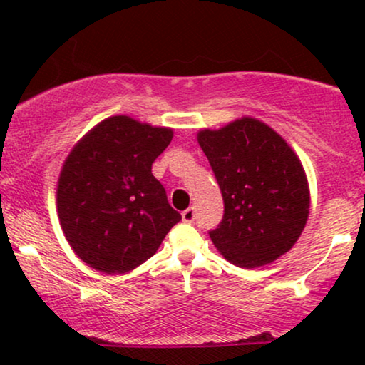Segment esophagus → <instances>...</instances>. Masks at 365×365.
I'll return each mask as SVG.
<instances>
[{
    "instance_id": "esophagus-1",
    "label": "esophagus",
    "mask_w": 365,
    "mask_h": 365,
    "mask_svg": "<svg viewBox=\"0 0 365 365\" xmlns=\"http://www.w3.org/2000/svg\"><path fill=\"white\" fill-rule=\"evenodd\" d=\"M194 219H196V209H194V207H187L186 211H182V221L192 222Z\"/></svg>"
}]
</instances>
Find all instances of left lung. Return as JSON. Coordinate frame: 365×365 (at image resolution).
<instances>
[{"label":"left lung","mask_w":365,"mask_h":365,"mask_svg":"<svg viewBox=\"0 0 365 365\" xmlns=\"http://www.w3.org/2000/svg\"><path fill=\"white\" fill-rule=\"evenodd\" d=\"M224 201L209 231L217 251L237 267H259L286 254L309 216V186L296 153L257 119L242 118L197 134Z\"/></svg>","instance_id":"left-lung-1"}]
</instances>
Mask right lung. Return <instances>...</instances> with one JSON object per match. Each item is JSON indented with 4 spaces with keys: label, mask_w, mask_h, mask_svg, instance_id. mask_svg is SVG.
Instances as JSON below:
<instances>
[{
    "label": "right lung",
    "mask_w": 365,
    "mask_h": 365,
    "mask_svg": "<svg viewBox=\"0 0 365 365\" xmlns=\"http://www.w3.org/2000/svg\"><path fill=\"white\" fill-rule=\"evenodd\" d=\"M171 139L173 129L113 116L69 153L58 181V216L69 246L89 267L133 271L181 221L151 173Z\"/></svg>",
    "instance_id": "add662e5"
}]
</instances>
